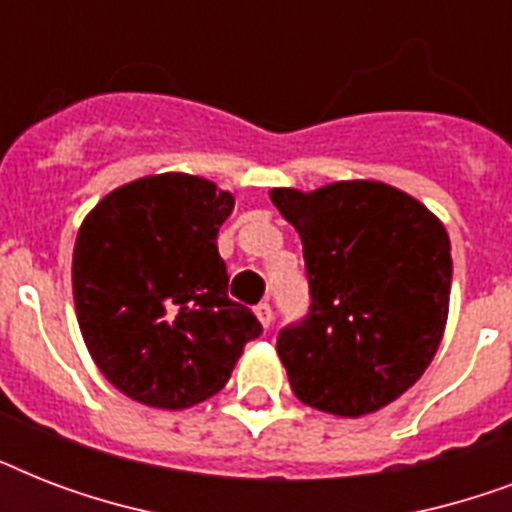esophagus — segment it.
Masks as SVG:
<instances>
[{
    "instance_id": "1",
    "label": "esophagus",
    "mask_w": 512,
    "mask_h": 512,
    "mask_svg": "<svg viewBox=\"0 0 512 512\" xmlns=\"http://www.w3.org/2000/svg\"><path fill=\"white\" fill-rule=\"evenodd\" d=\"M255 316H257V321L263 324V329H268L273 324V311H271V305H268V303L257 305Z\"/></svg>"
}]
</instances>
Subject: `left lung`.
Here are the masks:
<instances>
[{"label": "left lung", "mask_w": 512, "mask_h": 512, "mask_svg": "<svg viewBox=\"0 0 512 512\" xmlns=\"http://www.w3.org/2000/svg\"><path fill=\"white\" fill-rule=\"evenodd\" d=\"M303 239L311 313L276 353L303 404L358 420L404 396L436 356L449 316L452 244L422 201L380 180L273 188Z\"/></svg>", "instance_id": "left-lung-1"}]
</instances>
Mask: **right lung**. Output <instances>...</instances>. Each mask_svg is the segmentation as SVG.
Listing matches in <instances>:
<instances>
[{"label":"right lung","mask_w":512,"mask_h":512,"mask_svg":"<svg viewBox=\"0 0 512 512\" xmlns=\"http://www.w3.org/2000/svg\"><path fill=\"white\" fill-rule=\"evenodd\" d=\"M231 191L162 172L106 193L79 225L76 321L92 361L138 404L180 412L223 390L263 327L228 297L217 231Z\"/></svg>","instance_id":"obj_1"}]
</instances>
